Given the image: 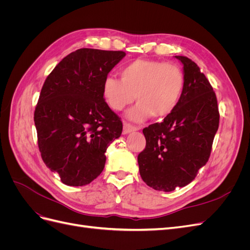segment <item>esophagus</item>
Masks as SVG:
<instances>
[{"mask_svg":"<svg viewBox=\"0 0 250 250\" xmlns=\"http://www.w3.org/2000/svg\"><path fill=\"white\" fill-rule=\"evenodd\" d=\"M139 129H140V128L137 127V126L131 125V124L127 123V122H124V123H123V132H124L125 134L133 132V131H137V130H139Z\"/></svg>","mask_w":250,"mask_h":250,"instance_id":"34e87169","label":"esophagus"}]
</instances>
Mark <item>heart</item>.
I'll return each mask as SVG.
<instances>
[{
	"label": "heart",
	"mask_w": 250,
	"mask_h": 250,
	"mask_svg": "<svg viewBox=\"0 0 250 250\" xmlns=\"http://www.w3.org/2000/svg\"><path fill=\"white\" fill-rule=\"evenodd\" d=\"M121 80L107 77L102 95L108 106L116 111L133 102L138 104L126 116L143 122L150 116L160 120L175 110L183 96L186 78L181 67L173 62L153 59H137L120 71Z\"/></svg>",
	"instance_id": "heart-1"
}]
</instances>
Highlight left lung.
Returning a JSON list of instances; mask_svg holds the SVG:
<instances>
[{
  "instance_id": "left-lung-1",
  "label": "left lung",
  "mask_w": 250,
  "mask_h": 250,
  "mask_svg": "<svg viewBox=\"0 0 250 250\" xmlns=\"http://www.w3.org/2000/svg\"><path fill=\"white\" fill-rule=\"evenodd\" d=\"M175 57L184 65L183 96L163 122L144 128L146 147L138 156L142 179L164 192L188 185L208 163L220 118L216 94L199 66Z\"/></svg>"
}]
</instances>
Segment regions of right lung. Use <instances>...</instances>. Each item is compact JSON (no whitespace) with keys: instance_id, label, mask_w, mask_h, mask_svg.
<instances>
[{"instance_id":"add662e5","label":"right lung","mask_w":250,"mask_h":250,"mask_svg":"<svg viewBox=\"0 0 250 250\" xmlns=\"http://www.w3.org/2000/svg\"><path fill=\"white\" fill-rule=\"evenodd\" d=\"M125 55L76 50L43 83L34 111L37 143L43 163L66 186H85L99 176L107 147L122 133V121L105 102L102 87Z\"/></svg>"}]
</instances>
